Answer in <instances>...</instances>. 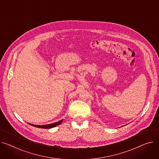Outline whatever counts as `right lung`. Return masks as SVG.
<instances>
[{"label": "right lung", "instance_id": "obj_1", "mask_svg": "<svg viewBox=\"0 0 159 159\" xmlns=\"http://www.w3.org/2000/svg\"><path fill=\"white\" fill-rule=\"evenodd\" d=\"M62 123V120L58 121V122L54 123L52 124H49V125H32V124H30L34 127H37V128H45V129H48V128H51L53 127L57 126L58 125H59L60 124H61Z\"/></svg>", "mask_w": 159, "mask_h": 159}]
</instances>
